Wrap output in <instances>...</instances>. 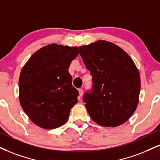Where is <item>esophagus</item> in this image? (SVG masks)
I'll use <instances>...</instances> for the list:
<instances>
[{
    "label": "esophagus",
    "instance_id": "1",
    "mask_svg": "<svg viewBox=\"0 0 160 160\" xmlns=\"http://www.w3.org/2000/svg\"><path fill=\"white\" fill-rule=\"evenodd\" d=\"M78 93H79L80 97H82V95H83V89H82V88H79V89H78Z\"/></svg>",
    "mask_w": 160,
    "mask_h": 160
}]
</instances>
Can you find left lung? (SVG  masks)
<instances>
[{
	"instance_id": "left-lung-1",
	"label": "left lung",
	"mask_w": 160,
	"mask_h": 160,
	"mask_svg": "<svg viewBox=\"0 0 160 160\" xmlns=\"http://www.w3.org/2000/svg\"><path fill=\"white\" fill-rule=\"evenodd\" d=\"M92 76V88L83 99L92 121L103 127L127 122L139 103L140 75L129 55L109 41L98 40L79 47Z\"/></svg>"
}]
</instances>
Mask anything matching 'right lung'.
<instances>
[{
    "label": "right lung",
    "instance_id": "right-lung-1",
    "mask_svg": "<svg viewBox=\"0 0 160 160\" xmlns=\"http://www.w3.org/2000/svg\"><path fill=\"white\" fill-rule=\"evenodd\" d=\"M78 55L77 47L50 44L37 50L23 65L19 77V101L33 123L54 129L68 121L78 102L68 69Z\"/></svg>",
    "mask_w": 160,
    "mask_h": 160
}]
</instances>
